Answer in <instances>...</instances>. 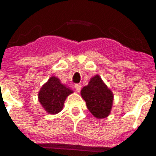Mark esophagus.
I'll return each mask as SVG.
<instances>
[{
  "label": "esophagus",
  "mask_w": 156,
  "mask_h": 156,
  "mask_svg": "<svg viewBox=\"0 0 156 156\" xmlns=\"http://www.w3.org/2000/svg\"><path fill=\"white\" fill-rule=\"evenodd\" d=\"M74 87H75L76 90H77L78 92H79V91L81 90V85H80V84H75Z\"/></svg>",
  "instance_id": "34e87169"
}]
</instances>
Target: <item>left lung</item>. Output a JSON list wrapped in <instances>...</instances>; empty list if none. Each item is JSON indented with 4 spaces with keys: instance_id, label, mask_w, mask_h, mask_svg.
I'll use <instances>...</instances> for the list:
<instances>
[{
    "instance_id": "1",
    "label": "left lung",
    "mask_w": 156,
    "mask_h": 156,
    "mask_svg": "<svg viewBox=\"0 0 156 156\" xmlns=\"http://www.w3.org/2000/svg\"><path fill=\"white\" fill-rule=\"evenodd\" d=\"M81 95L90 113L98 119L105 118L111 112L113 94L103 82L100 76L90 78L87 86L81 90Z\"/></svg>"
}]
</instances>
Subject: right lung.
<instances>
[{"label": "right lung", "instance_id": "1", "mask_svg": "<svg viewBox=\"0 0 156 156\" xmlns=\"http://www.w3.org/2000/svg\"><path fill=\"white\" fill-rule=\"evenodd\" d=\"M73 90L61 83L58 78L52 76L44 83L38 94L40 104L49 114H56L62 110L66 97Z\"/></svg>", "mask_w": 156, "mask_h": 156}]
</instances>
